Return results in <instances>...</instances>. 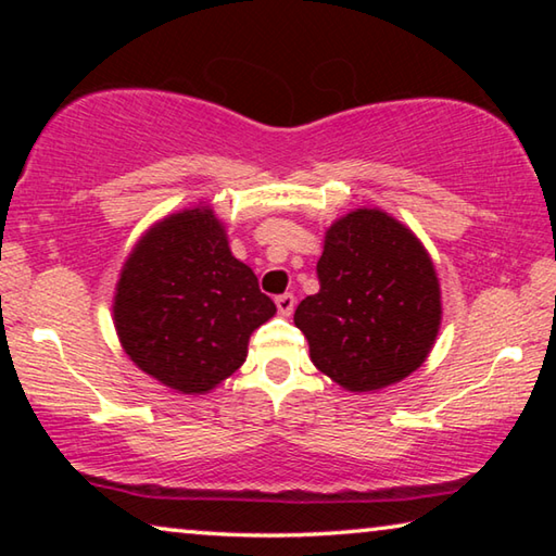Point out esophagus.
I'll return each mask as SVG.
<instances>
[{
	"instance_id": "1",
	"label": "esophagus",
	"mask_w": 556,
	"mask_h": 556,
	"mask_svg": "<svg viewBox=\"0 0 556 556\" xmlns=\"http://www.w3.org/2000/svg\"><path fill=\"white\" fill-rule=\"evenodd\" d=\"M275 304H277V308H279V314H281V316H289L291 312H294L296 299L291 296V294H279V296L275 299Z\"/></svg>"
}]
</instances>
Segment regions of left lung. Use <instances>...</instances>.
I'll list each match as a JSON object with an SVG mask.
<instances>
[{
  "label": "left lung",
  "instance_id": "1",
  "mask_svg": "<svg viewBox=\"0 0 556 556\" xmlns=\"http://www.w3.org/2000/svg\"><path fill=\"white\" fill-rule=\"evenodd\" d=\"M318 294L294 324L312 361L353 392L388 388L425 363L441 324L434 265L412 230L375 208H357L326 232Z\"/></svg>",
  "mask_w": 556,
  "mask_h": 556
}]
</instances>
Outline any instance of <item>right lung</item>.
<instances>
[{
    "label": "right lung",
    "instance_id": "right-lung-1",
    "mask_svg": "<svg viewBox=\"0 0 556 556\" xmlns=\"http://www.w3.org/2000/svg\"><path fill=\"white\" fill-rule=\"evenodd\" d=\"M275 312L255 271L232 257L211 208L154 225L125 262L115 294L125 353L184 394H203L230 378L248 357L252 331Z\"/></svg>",
    "mask_w": 556,
    "mask_h": 556
}]
</instances>
